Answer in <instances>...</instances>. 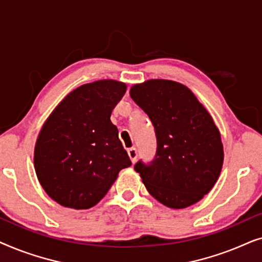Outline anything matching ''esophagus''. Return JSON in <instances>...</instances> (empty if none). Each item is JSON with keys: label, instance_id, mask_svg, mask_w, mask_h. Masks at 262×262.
<instances>
[{"label": "esophagus", "instance_id": "obj_1", "mask_svg": "<svg viewBox=\"0 0 262 262\" xmlns=\"http://www.w3.org/2000/svg\"><path fill=\"white\" fill-rule=\"evenodd\" d=\"M127 154L128 156H130V159L132 161V163L136 162V160H137V156H138V152H137V149L136 148H130L127 149Z\"/></svg>", "mask_w": 262, "mask_h": 262}]
</instances>
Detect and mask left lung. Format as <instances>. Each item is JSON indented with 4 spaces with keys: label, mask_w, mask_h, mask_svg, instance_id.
Instances as JSON below:
<instances>
[{
    "label": "left lung",
    "mask_w": 262,
    "mask_h": 262,
    "mask_svg": "<svg viewBox=\"0 0 262 262\" xmlns=\"http://www.w3.org/2000/svg\"><path fill=\"white\" fill-rule=\"evenodd\" d=\"M130 95L151 120L156 154L135 170L154 198L171 209L199 202L216 184L223 166L221 135L209 112L184 84L150 80Z\"/></svg>",
    "instance_id": "1"
}]
</instances>
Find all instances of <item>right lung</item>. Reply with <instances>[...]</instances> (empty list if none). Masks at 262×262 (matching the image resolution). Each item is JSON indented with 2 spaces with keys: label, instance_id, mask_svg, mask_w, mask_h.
Instances as JSON below:
<instances>
[{
  "label": "right lung",
  "instance_id": "right-lung-1",
  "mask_svg": "<svg viewBox=\"0 0 262 262\" xmlns=\"http://www.w3.org/2000/svg\"><path fill=\"white\" fill-rule=\"evenodd\" d=\"M126 92L113 80L81 85L45 121L34 150L38 180L62 206L82 210L101 200L131 166L111 114Z\"/></svg>",
  "mask_w": 262,
  "mask_h": 262
}]
</instances>
